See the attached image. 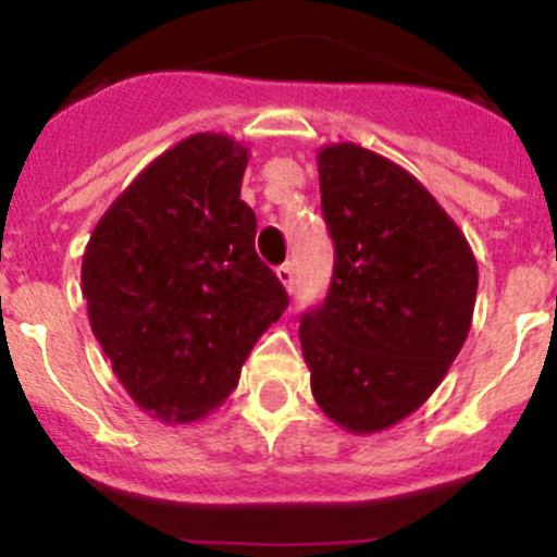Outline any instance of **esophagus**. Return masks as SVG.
Returning a JSON list of instances; mask_svg holds the SVG:
<instances>
[{
    "label": "esophagus",
    "instance_id": "34e87169",
    "mask_svg": "<svg viewBox=\"0 0 557 557\" xmlns=\"http://www.w3.org/2000/svg\"><path fill=\"white\" fill-rule=\"evenodd\" d=\"M277 280L283 283V288L288 290V294L294 290V269H290V263H285V267L277 269Z\"/></svg>",
    "mask_w": 557,
    "mask_h": 557
}]
</instances>
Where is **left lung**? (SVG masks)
Segmentation results:
<instances>
[{"label":"left lung","instance_id":"left-lung-1","mask_svg":"<svg viewBox=\"0 0 557 557\" xmlns=\"http://www.w3.org/2000/svg\"><path fill=\"white\" fill-rule=\"evenodd\" d=\"M319 184L335 272L299 326L302 357L321 412L376 434L423 407L465 346L478 263L448 211L387 156L324 145Z\"/></svg>","mask_w":557,"mask_h":557}]
</instances>
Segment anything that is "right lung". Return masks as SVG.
<instances>
[{"label": "right lung", "mask_w": 557, "mask_h": 557, "mask_svg": "<svg viewBox=\"0 0 557 557\" xmlns=\"http://www.w3.org/2000/svg\"><path fill=\"white\" fill-rule=\"evenodd\" d=\"M247 161V145L227 134L181 139L114 197L82 255L92 335L132 401L164 423L225 404L288 308L255 255Z\"/></svg>", "instance_id": "right-lung-1"}]
</instances>
